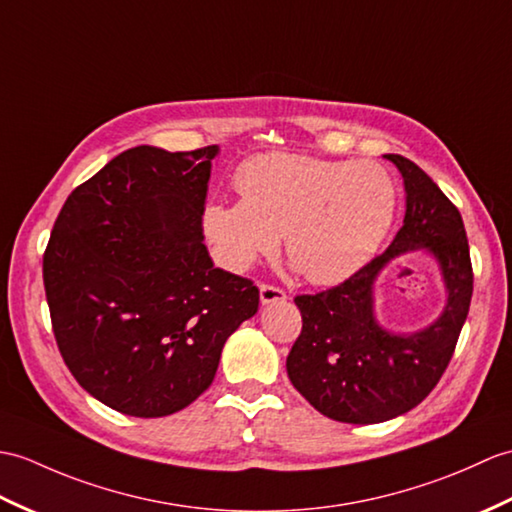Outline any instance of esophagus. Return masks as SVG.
<instances>
[{
    "label": "esophagus",
    "instance_id": "1",
    "mask_svg": "<svg viewBox=\"0 0 512 512\" xmlns=\"http://www.w3.org/2000/svg\"><path fill=\"white\" fill-rule=\"evenodd\" d=\"M285 299H288V296H285L283 290L275 288V285H259V301H261V305L281 303Z\"/></svg>",
    "mask_w": 512,
    "mask_h": 512
}]
</instances>
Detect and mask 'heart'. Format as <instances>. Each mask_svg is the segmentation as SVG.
<instances>
[{"instance_id":"heart-1","label":"heart","mask_w":512,"mask_h":512,"mask_svg":"<svg viewBox=\"0 0 512 512\" xmlns=\"http://www.w3.org/2000/svg\"><path fill=\"white\" fill-rule=\"evenodd\" d=\"M242 200H211L202 233L233 272L272 255L285 235L294 266L316 285L355 275L375 255L397 209V187L375 161L266 152L233 176Z\"/></svg>"}]
</instances>
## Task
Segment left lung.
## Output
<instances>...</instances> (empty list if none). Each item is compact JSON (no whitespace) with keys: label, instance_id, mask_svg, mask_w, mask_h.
Masks as SVG:
<instances>
[{"label":"left lung","instance_id":"1","mask_svg":"<svg viewBox=\"0 0 512 512\" xmlns=\"http://www.w3.org/2000/svg\"><path fill=\"white\" fill-rule=\"evenodd\" d=\"M406 189V216L384 255L320 294L296 296L303 329L288 355L292 386L325 414L353 423H384L430 395L454 355L469 314L473 272L460 211L417 163L384 154ZM408 252L430 254L442 272L446 305L430 326L392 332L376 320L374 283Z\"/></svg>","mask_w":512,"mask_h":512}]
</instances>
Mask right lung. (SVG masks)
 <instances>
[{
	"label": "right lung",
	"instance_id": "1",
	"mask_svg": "<svg viewBox=\"0 0 512 512\" xmlns=\"http://www.w3.org/2000/svg\"><path fill=\"white\" fill-rule=\"evenodd\" d=\"M218 146L117 154L69 194L43 257L54 336L76 382L128 417L189 406L224 342L257 314L253 281L213 266L202 235Z\"/></svg>",
	"mask_w": 512,
	"mask_h": 512
}]
</instances>
